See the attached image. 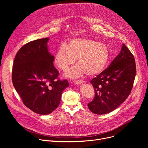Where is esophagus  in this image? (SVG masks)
<instances>
[{"instance_id":"esophagus-1","label":"esophagus","mask_w":148,"mask_h":148,"mask_svg":"<svg viewBox=\"0 0 148 148\" xmlns=\"http://www.w3.org/2000/svg\"><path fill=\"white\" fill-rule=\"evenodd\" d=\"M74 82L75 84H77V85H79V84H81L83 82V80L82 79H78V80H75L74 81Z\"/></svg>"}]
</instances>
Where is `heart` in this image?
I'll use <instances>...</instances> for the list:
<instances>
[{"label":"heart","mask_w":148,"mask_h":148,"mask_svg":"<svg viewBox=\"0 0 148 148\" xmlns=\"http://www.w3.org/2000/svg\"><path fill=\"white\" fill-rule=\"evenodd\" d=\"M109 56L107 45L92 39L77 38L69 40L67 46L64 44L60 46L54 61L61 70L66 71L77 60L78 64L66 74L67 77L77 78L84 73L88 75L101 73L106 66Z\"/></svg>","instance_id":"b5f03b06"}]
</instances>
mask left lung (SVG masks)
Returning a JSON list of instances; mask_svg holds the SVG:
<instances>
[{"label": "left lung", "mask_w": 148, "mask_h": 148, "mask_svg": "<svg viewBox=\"0 0 148 148\" xmlns=\"http://www.w3.org/2000/svg\"><path fill=\"white\" fill-rule=\"evenodd\" d=\"M136 75L134 55L123 44L119 54L111 64L90 81L95 97L88 103L90 110L98 115L117 108L130 95Z\"/></svg>", "instance_id": "1"}]
</instances>
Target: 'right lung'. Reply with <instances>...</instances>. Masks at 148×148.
<instances>
[{
	"instance_id": "obj_1",
	"label": "right lung",
	"mask_w": 148,
	"mask_h": 148,
	"mask_svg": "<svg viewBox=\"0 0 148 148\" xmlns=\"http://www.w3.org/2000/svg\"><path fill=\"white\" fill-rule=\"evenodd\" d=\"M49 38L29 42L17 53L12 68V82L26 106L35 113L47 115L60 103L61 94L69 86L58 79L53 56L48 51Z\"/></svg>"
}]
</instances>
